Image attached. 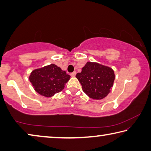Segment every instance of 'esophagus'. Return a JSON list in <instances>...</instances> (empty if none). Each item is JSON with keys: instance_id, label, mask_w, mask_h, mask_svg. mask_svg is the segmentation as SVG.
Here are the masks:
<instances>
[{"instance_id": "34e87169", "label": "esophagus", "mask_w": 151, "mask_h": 151, "mask_svg": "<svg viewBox=\"0 0 151 151\" xmlns=\"http://www.w3.org/2000/svg\"><path fill=\"white\" fill-rule=\"evenodd\" d=\"M76 72H73L72 73H70V76H72V77H75V76H76Z\"/></svg>"}]
</instances>
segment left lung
<instances>
[{
    "label": "left lung",
    "mask_w": 151,
    "mask_h": 151,
    "mask_svg": "<svg viewBox=\"0 0 151 151\" xmlns=\"http://www.w3.org/2000/svg\"><path fill=\"white\" fill-rule=\"evenodd\" d=\"M83 91L94 100H101L108 95L115 78L114 72L109 66L98 63L87 62L82 71L76 75Z\"/></svg>",
    "instance_id": "obj_1"
}]
</instances>
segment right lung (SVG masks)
Listing matches in <instances>:
<instances>
[{"instance_id":"add662e5","label":"right lung","mask_w":151,"mask_h":151,"mask_svg":"<svg viewBox=\"0 0 151 151\" xmlns=\"http://www.w3.org/2000/svg\"><path fill=\"white\" fill-rule=\"evenodd\" d=\"M70 78V75L55 64L33 70L29 76L35 91L47 98L63 91Z\"/></svg>"}]
</instances>
